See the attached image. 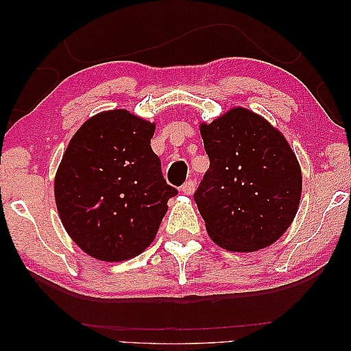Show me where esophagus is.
<instances>
[{
    "label": "esophagus",
    "mask_w": 351,
    "mask_h": 351,
    "mask_svg": "<svg viewBox=\"0 0 351 351\" xmlns=\"http://www.w3.org/2000/svg\"><path fill=\"white\" fill-rule=\"evenodd\" d=\"M195 190H196V184L193 180H189V182H185L184 184V186H182V193L184 195H193L195 193Z\"/></svg>",
    "instance_id": "34e87169"
}]
</instances>
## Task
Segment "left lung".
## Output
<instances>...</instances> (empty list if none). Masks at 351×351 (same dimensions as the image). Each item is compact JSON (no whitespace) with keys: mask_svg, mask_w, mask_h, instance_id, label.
Segmentation results:
<instances>
[{"mask_svg":"<svg viewBox=\"0 0 351 351\" xmlns=\"http://www.w3.org/2000/svg\"><path fill=\"white\" fill-rule=\"evenodd\" d=\"M199 132L210 162L195 201L210 239L232 252L278 241L302 195L300 165L286 137L243 107L201 123Z\"/></svg>","mask_w":351,"mask_h":351,"instance_id":"obj_1","label":"left lung"}]
</instances>
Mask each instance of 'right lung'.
I'll return each mask as SVG.
<instances>
[{
    "label": "right lung",
    "instance_id": "1",
    "mask_svg": "<svg viewBox=\"0 0 351 351\" xmlns=\"http://www.w3.org/2000/svg\"><path fill=\"white\" fill-rule=\"evenodd\" d=\"M155 128L121 108L94 114L71 137L57 167L62 225L97 261L121 262L145 251L177 195L152 150Z\"/></svg>",
    "mask_w": 351,
    "mask_h": 351
}]
</instances>
